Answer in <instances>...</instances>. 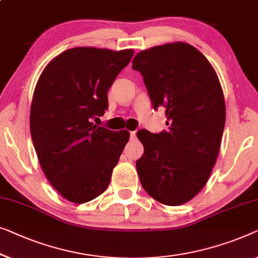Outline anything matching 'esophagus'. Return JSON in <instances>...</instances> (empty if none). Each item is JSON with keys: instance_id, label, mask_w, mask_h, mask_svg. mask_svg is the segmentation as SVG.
I'll return each mask as SVG.
<instances>
[{"instance_id": "1", "label": "esophagus", "mask_w": 258, "mask_h": 258, "mask_svg": "<svg viewBox=\"0 0 258 258\" xmlns=\"http://www.w3.org/2000/svg\"><path fill=\"white\" fill-rule=\"evenodd\" d=\"M130 137L136 138V132H130Z\"/></svg>"}]
</instances>
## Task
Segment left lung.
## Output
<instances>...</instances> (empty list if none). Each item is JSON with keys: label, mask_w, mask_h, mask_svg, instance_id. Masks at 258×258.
<instances>
[{"label": "left lung", "mask_w": 258, "mask_h": 258, "mask_svg": "<svg viewBox=\"0 0 258 258\" xmlns=\"http://www.w3.org/2000/svg\"><path fill=\"white\" fill-rule=\"evenodd\" d=\"M154 109L165 108L167 132H137L144 154L136 167L149 196L167 206L187 203L208 181L218 158L226 103L211 62L187 43L141 51L133 60Z\"/></svg>", "instance_id": "8db88e82"}]
</instances>
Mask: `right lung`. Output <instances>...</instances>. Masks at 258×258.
I'll return each instance as SVG.
<instances>
[{"label": "right lung", "mask_w": 258, "mask_h": 258, "mask_svg": "<svg viewBox=\"0 0 258 258\" xmlns=\"http://www.w3.org/2000/svg\"><path fill=\"white\" fill-rule=\"evenodd\" d=\"M134 50L69 48L48 62L37 81L30 132L44 174L61 197L85 204L109 185L128 143V130L93 124L108 108L107 93Z\"/></svg>", "instance_id": "add662e5"}]
</instances>
